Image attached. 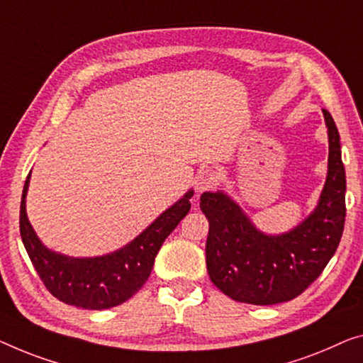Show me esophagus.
Here are the masks:
<instances>
[{
	"label": "esophagus",
	"instance_id": "34e87169",
	"mask_svg": "<svg viewBox=\"0 0 363 363\" xmlns=\"http://www.w3.org/2000/svg\"><path fill=\"white\" fill-rule=\"evenodd\" d=\"M216 182H218V172L212 169V167H207V169H202L199 172L196 179V187L199 192L210 191V189H213L216 186Z\"/></svg>",
	"mask_w": 363,
	"mask_h": 363
}]
</instances>
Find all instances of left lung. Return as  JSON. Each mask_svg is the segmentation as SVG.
Returning <instances> with one entry per match:
<instances>
[{
  "label": "left lung",
  "mask_w": 363,
  "mask_h": 363,
  "mask_svg": "<svg viewBox=\"0 0 363 363\" xmlns=\"http://www.w3.org/2000/svg\"><path fill=\"white\" fill-rule=\"evenodd\" d=\"M329 137L328 179L320 203L301 225L280 236L254 228L223 192H203L200 208L208 220L207 270L230 298L251 305L294 300L320 277L336 252L345 221V171L339 132L323 109Z\"/></svg>",
  "instance_id": "8db88e82"
}]
</instances>
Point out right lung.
I'll return each instance as SVG.
<instances>
[{
	"label": "right lung",
	"mask_w": 363,
	"mask_h": 363,
	"mask_svg": "<svg viewBox=\"0 0 363 363\" xmlns=\"http://www.w3.org/2000/svg\"><path fill=\"white\" fill-rule=\"evenodd\" d=\"M27 176L21 199L19 230L32 266L47 290L63 303L84 310H106L121 305L137 294L147 282L155 257L172 230L191 210L187 192L164 213H161L142 235L122 250L101 257H68L48 251L35 236L26 213Z\"/></svg>",
	"instance_id": "right-lung-1"
}]
</instances>
